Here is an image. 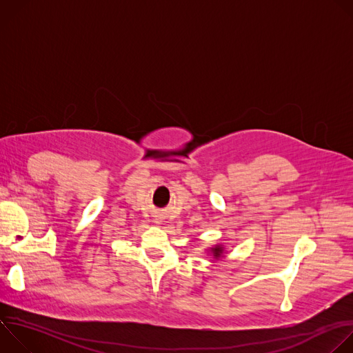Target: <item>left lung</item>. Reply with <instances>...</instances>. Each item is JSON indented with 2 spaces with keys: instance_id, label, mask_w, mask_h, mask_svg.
I'll return each instance as SVG.
<instances>
[{
  "instance_id": "obj_1",
  "label": "left lung",
  "mask_w": 353,
  "mask_h": 353,
  "mask_svg": "<svg viewBox=\"0 0 353 353\" xmlns=\"http://www.w3.org/2000/svg\"><path fill=\"white\" fill-rule=\"evenodd\" d=\"M221 253H222V250H221L219 247L214 248V256H215V257H219V256H221Z\"/></svg>"
}]
</instances>
